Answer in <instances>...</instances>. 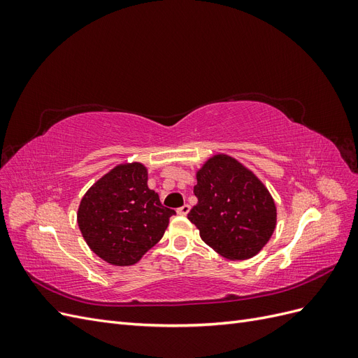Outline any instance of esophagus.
<instances>
[{"mask_svg": "<svg viewBox=\"0 0 358 358\" xmlns=\"http://www.w3.org/2000/svg\"><path fill=\"white\" fill-rule=\"evenodd\" d=\"M189 209H191V206H189V204H183L182 208H179V209H178V213H179V215H188Z\"/></svg>", "mask_w": 358, "mask_h": 358, "instance_id": "obj_1", "label": "esophagus"}]
</instances>
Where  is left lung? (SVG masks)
<instances>
[{"instance_id":"1","label":"left lung","mask_w":358,"mask_h":358,"mask_svg":"<svg viewBox=\"0 0 358 358\" xmlns=\"http://www.w3.org/2000/svg\"><path fill=\"white\" fill-rule=\"evenodd\" d=\"M194 196L199 203L188 213L201 239L230 259L259 252L276 225L275 201L251 171L231 157L216 155L197 173Z\"/></svg>"}]
</instances>
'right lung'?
Returning a JSON list of instances; mask_svg holds the SVG:
<instances>
[{"label":"right lung","mask_w":358,"mask_h":358,"mask_svg":"<svg viewBox=\"0 0 358 358\" xmlns=\"http://www.w3.org/2000/svg\"><path fill=\"white\" fill-rule=\"evenodd\" d=\"M173 209L148 188L146 169L117 166L85 194L78 222L86 243L115 266L137 263L164 234Z\"/></svg>","instance_id":"right-lung-1"}]
</instances>
